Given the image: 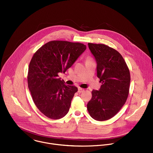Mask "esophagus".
<instances>
[{"mask_svg":"<svg viewBox=\"0 0 153 153\" xmlns=\"http://www.w3.org/2000/svg\"><path fill=\"white\" fill-rule=\"evenodd\" d=\"M84 91V89H83V88H78V93H82V92H83Z\"/></svg>","mask_w":153,"mask_h":153,"instance_id":"esophagus-1","label":"esophagus"}]
</instances>
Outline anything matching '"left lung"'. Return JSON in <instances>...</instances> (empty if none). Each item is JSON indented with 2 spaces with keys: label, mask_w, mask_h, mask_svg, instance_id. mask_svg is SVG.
<instances>
[{
  "label": "left lung",
  "mask_w": 153,
  "mask_h": 153,
  "mask_svg": "<svg viewBox=\"0 0 153 153\" xmlns=\"http://www.w3.org/2000/svg\"><path fill=\"white\" fill-rule=\"evenodd\" d=\"M97 63V75L102 82L99 90H93L87 103L90 116L97 121L109 120L115 115L127 99L130 75L122 56L104 44L88 43Z\"/></svg>",
  "instance_id": "left-lung-1"
}]
</instances>
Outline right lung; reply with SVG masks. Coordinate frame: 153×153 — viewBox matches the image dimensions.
Returning <instances> with one entry per match:
<instances>
[{"mask_svg":"<svg viewBox=\"0 0 153 153\" xmlns=\"http://www.w3.org/2000/svg\"><path fill=\"white\" fill-rule=\"evenodd\" d=\"M85 49L81 43L52 41L32 57L27 75L28 87L35 105L48 118L57 120L68 114L78 88L65 85L58 74L65 73Z\"/></svg>","mask_w":153,"mask_h":153,"instance_id":"obj_1","label":"right lung"}]
</instances>
